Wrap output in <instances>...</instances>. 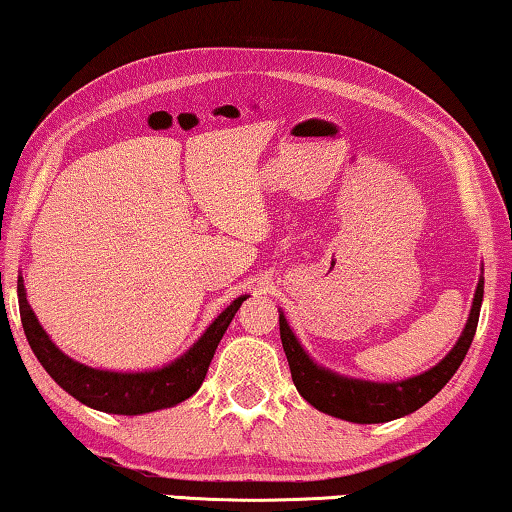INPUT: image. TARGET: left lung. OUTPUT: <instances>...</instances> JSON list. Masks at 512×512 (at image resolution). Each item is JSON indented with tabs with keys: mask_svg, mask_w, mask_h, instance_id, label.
Listing matches in <instances>:
<instances>
[{
	"mask_svg": "<svg viewBox=\"0 0 512 512\" xmlns=\"http://www.w3.org/2000/svg\"><path fill=\"white\" fill-rule=\"evenodd\" d=\"M483 286L485 279L481 272L467 325L453 348L446 352V357L439 364L428 368V371L398 382L359 380V377L341 375L332 371V368L320 366L302 348L300 338L290 329L283 311H279L281 345L283 352H286L290 375H293L297 391L318 412H325L350 423H387L416 412L444 389V384L451 380L460 368L462 359H465L469 345L474 341L478 316H481Z\"/></svg>",
	"mask_w": 512,
	"mask_h": 512,
	"instance_id": "left-lung-1",
	"label": "left lung"
}]
</instances>
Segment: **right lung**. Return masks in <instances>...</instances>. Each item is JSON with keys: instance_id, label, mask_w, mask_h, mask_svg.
<instances>
[{"instance_id": "1", "label": "right lung", "mask_w": 512, "mask_h": 512, "mask_svg": "<svg viewBox=\"0 0 512 512\" xmlns=\"http://www.w3.org/2000/svg\"><path fill=\"white\" fill-rule=\"evenodd\" d=\"M249 295H240L219 313V316L210 322L206 332L199 336V341L190 345L183 355L176 357L169 364L160 368H151V371H107V368H93L86 366L82 361L70 359L66 352L57 348L38 322L36 313L31 311L27 302V290L22 274L18 277V304H20V318L22 327H25V336L34 350L36 359L41 366L59 384L61 389L68 391L70 396L80 400L82 405L91 407V410L107 412V414H123V416H137L148 414L157 410H167L183 403L190 396H194L199 387L206 380L208 366L215 350L226 329H229L231 320L242 302Z\"/></svg>"}]
</instances>
